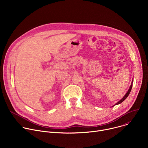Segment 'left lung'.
Instances as JSON below:
<instances>
[{
    "mask_svg": "<svg viewBox=\"0 0 148 148\" xmlns=\"http://www.w3.org/2000/svg\"><path fill=\"white\" fill-rule=\"evenodd\" d=\"M132 82H133V80H132V83H131V86H130V87L128 91H127V92H126V94L123 96V97L119 101H118L117 103H115V105H118V104H119V103H122L126 98L128 97V95H130V92H131V89H132ZM114 106H113V107H114Z\"/></svg>",
    "mask_w": 148,
    "mask_h": 148,
    "instance_id": "8db88e82",
    "label": "left lung"
}]
</instances>
